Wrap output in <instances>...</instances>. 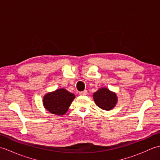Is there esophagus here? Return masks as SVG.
<instances>
[{"label": "esophagus", "instance_id": "obj_1", "mask_svg": "<svg viewBox=\"0 0 160 160\" xmlns=\"http://www.w3.org/2000/svg\"><path fill=\"white\" fill-rule=\"evenodd\" d=\"M79 94L80 95V96H86V95L87 94V91L84 90L83 91H81V92H80Z\"/></svg>", "mask_w": 160, "mask_h": 160}]
</instances>
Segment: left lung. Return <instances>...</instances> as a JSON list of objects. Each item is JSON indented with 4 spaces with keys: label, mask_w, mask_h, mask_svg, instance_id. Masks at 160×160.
I'll use <instances>...</instances> for the list:
<instances>
[{
    "label": "left lung",
    "mask_w": 160,
    "mask_h": 160,
    "mask_svg": "<svg viewBox=\"0 0 160 160\" xmlns=\"http://www.w3.org/2000/svg\"><path fill=\"white\" fill-rule=\"evenodd\" d=\"M93 100L97 106L102 109L109 111L116 105L118 97L116 93L104 87L93 93Z\"/></svg>",
    "instance_id": "obj_1"
}]
</instances>
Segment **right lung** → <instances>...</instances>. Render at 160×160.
<instances>
[{"label": "right lung", "mask_w": 160, "mask_h": 160, "mask_svg": "<svg viewBox=\"0 0 160 160\" xmlns=\"http://www.w3.org/2000/svg\"><path fill=\"white\" fill-rule=\"evenodd\" d=\"M75 95L65 89H57L47 93L43 97V105L46 109L52 114L63 115L75 98Z\"/></svg>", "instance_id": "right-lung-1"}]
</instances>
